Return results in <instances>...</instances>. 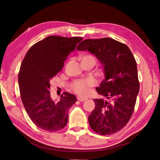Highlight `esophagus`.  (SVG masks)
<instances>
[{"label": "esophagus", "mask_w": 160, "mask_h": 160, "mask_svg": "<svg viewBox=\"0 0 160 160\" xmlns=\"http://www.w3.org/2000/svg\"><path fill=\"white\" fill-rule=\"evenodd\" d=\"M77 100L79 101H82V102H83V101H86V100H88V98H81V97H79V96L77 97Z\"/></svg>", "instance_id": "1"}]
</instances>
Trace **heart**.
Wrapping results in <instances>:
<instances>
[{
  "instance_id": "obj_1",
  "label": "heart",
  "mask_w": 160,
  "mask_h": 160,
  "mask_svg": "<svg viewBox=\"0 0 160 160\" xmlns=\"http://www.w3.org/2000/svg\"><path fill=\"white\" fill-rule=\"evenodd\" d=\"M90 58L93 59L95 61V58L91 55H86L82 57V59ZM95 81L93 79L91 78L87 79H78L72 81L71 84V89L75 91V93H78L81 95H88L91 92V88L95 85Z\"/></svg>"
}]
</instances>
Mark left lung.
Returning a JSON list of instances; mask_svg holds the SVG:
<instances>
[{
  "mask_svg": "<svg viewBox=\"0 0 160 160\" xmlns=\"http://www.w3.org/2000/svg\"><path fill=\"white\" fill-rule=\"evenodd\" d=\"M77 49L94 54L105 71V79L96 90L106 100L94 99L95 108L88 118L90 127L102 135L118 132L132 117L139 90L132 52L126 45L109 37L84 40Z\"/></svg>",
  "mask_w": 160,
  "mask_h": 160,
  "instance_id": "1",
  "label": "left lung"
}]
</instances>
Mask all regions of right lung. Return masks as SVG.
I'll return each instance as SVG.
<instances>
[{"instance_id":"right-lung-1","label":"right lung","mask_w":160,"mask_h":160,"mask_svg":"<svg viewBox=\"0 0 160 160\" xmlns=\"http://www.w3.org/2000/svg\"><path fill=\"white\" fill-rule=\"evenodd\" d=\"M82 40L49 36L33 45L22 61L18 85L22 103L32 122L43 130L58 132L68 122L69 109L76 97L64 92L55 102L51 98L50 80L61 71L67 56Z\"/></svg>"}]
</instances>
